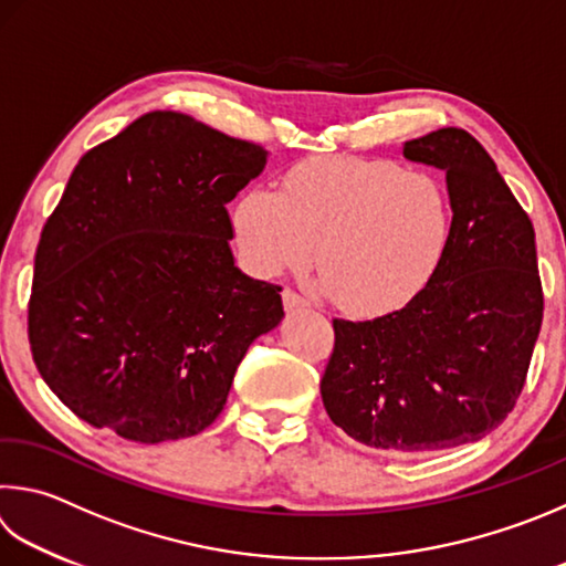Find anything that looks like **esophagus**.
I'll return each instance as SVG.
<instances>
[{
	"label": "esophagus",
	"instance_id": "34e87169",
	"mask_svg": "<svg viewBox=\"0 0 566 566\" xmlns=\"http://www.w3.org/2000/svg\"><path fill=\"white\" fill-rule=\"evenodd\" d=\"M282 302H284V310H286V312L304 310V306H310V304H306L304 296H300V294L292 292V290H284V292H282Z\"/></svg>",
	"mask_w": 566,
	"mask_h": 566
}]
</instances>
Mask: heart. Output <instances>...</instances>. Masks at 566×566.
<instances>
[{
	"label": "heart",
	"mask_w": 566,
	"mask_h": 566,
	"mask_svg": "<svg viewBox=\"0 0 566 566\" xmlns=\"http://www.w3.org/2000/svg\"><path fill=\"white\" fill-rule=\"evenodd\" d=\"M232 222L256 276L274 280L316 260L338 310L381 316L403 310L433 280L453 238V205L430 172L328 156L294 166L280 192H244Z\"/></svg>",
	"instance_id": "1"
}]
</instances>
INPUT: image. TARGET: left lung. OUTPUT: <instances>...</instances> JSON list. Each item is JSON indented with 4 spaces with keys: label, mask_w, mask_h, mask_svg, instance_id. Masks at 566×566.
Wrapping results in <instances>:
<instances>
[{
    "label": "left lung",
    "mask_w": 566,
    "mask_h": 566,
    "mask_svg": "<svg viewBox=\"0 0 566 566\" xmlns=\"http://www.w3.org/2000/svg\"><path fill=\"white\" fill-rule=\"evenodd\" d=\"M403 156L446 170L453 238L403 310L334 318L322 400L358 443L433 453L475 443L515 408L544 296L532 220L488 150L468 130L440 128L408 140Z\"/></svg>",
    "instance_id": "left-lung-1"
}]
</instances>
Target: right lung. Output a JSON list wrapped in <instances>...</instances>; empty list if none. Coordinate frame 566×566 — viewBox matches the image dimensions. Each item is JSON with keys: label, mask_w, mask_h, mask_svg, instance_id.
Segmentation results:
<instances>
[{"label": "right lung", "mask_w": 566, "mask_h": 566, "mask_svg": "<svg viewBox=\"0 0 566 566\" xmlns=\"http://www.w3.org/2000/svg\"><path fill=\"white\" fill-rule=\"evenodd\" d=\"M266 150L153 111L71 172L34 256L29 346L46 386L136 443L198 436L282 322V286L234 266L228 202Z\"/></svg>", "instance_id": "right-lung-1"}]
</instances>
